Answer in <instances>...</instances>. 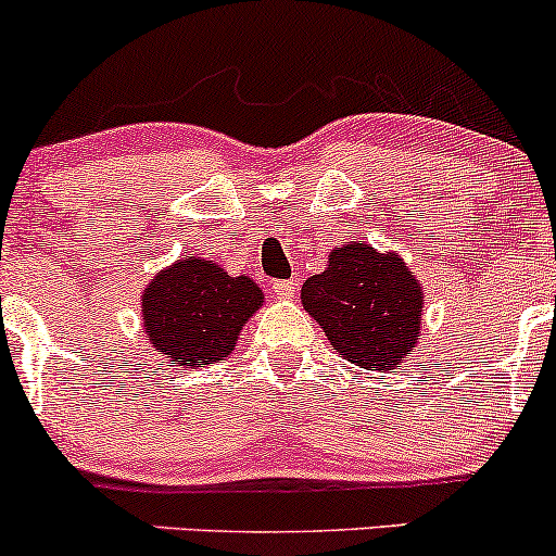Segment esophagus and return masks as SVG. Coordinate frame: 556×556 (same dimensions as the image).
<instances>
[{"instance_id":"34e87169","label":"esophagus","mask_w":556,"mask_h":556,"mask_svg":"<svg viewBox=\"0 0 556 556\" xmlns=\"http://www.w3.org/2000/svg\"><path fill=\"white\" fill-rule=\"evenodd\" d=\"M271 295L279 300H290L298 295V279H274Z\"/></svg>"}]
</instances>
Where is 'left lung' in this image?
<instances>
[{
    "instance_id": "8db88e82",
    "label": "left lung",
    "mask_w": 556,
    "mask_h": 556,
    "mask_svg": "<svg viewBox=\"0 0 556 556\" xmlns=\"http://www.w3.org/2000/svg\"><path fill=\"white\" fill-rule=\"evenodd\" d=\"M300 295L333 350L365 370L399 367L417 344V279L399 256H383L363 240L333 249L329 269L307 277Z\"/></svg>"
}]
</instances>
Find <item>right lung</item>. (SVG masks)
Instances as JSON below:
<instances>
[{"mask_svg": "<svg viewBox=\"0 0 556 556\" xmlns=\"http://www.w3.org/2000/svg\"><path fill=\"white\" fill-rule=\"evenodd\" d=\"M264 303L249 277H230L204 258L160 271L144 290L147 337L173 365L204 367L227 357L251 313Z\"/></svg>", "mask_w": 556, "mask_h": 556, "instance_id": "add662e5", "label": "right lung"}]
</instances>
